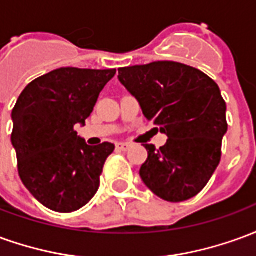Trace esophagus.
Returning a JSON list of instances; mask_svg holds the SVG:
<instances>
[{"mask_svg": "<svg viewBox=\"0 0 256 256\" xmlns=\"http://www.w3.org/2000/svg\"><path fill=\"white\" fill-rule=\"evenodd\" d=\"M116 148L119 150H124V152H126V150H128L132 148V144H130V142H118Z\"/></svg>", "mask_w": 256, "mask_h": 256, "instance_id": "1", "label": "esophagus"}]
</instances>
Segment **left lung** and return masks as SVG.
<instances>
[{"label": "left lung", "instance_id": "obj_1", "mask_svg": "<svg viewBox=\"0 0 256 256\" xmlns=\"http://www.w3.org/2000/svg\"><path fill=\"white\" fill-rule=\"evenodd\" d=\"M118 71L144 116L168 137L159 150L144 145L148 159L140 170L144 184L166 202L194 198L220 164L228 132L226 102L218 84L198 68L177 62Z\"/></svg>", "mask_w": 256, "mask_h": 256}]
</instances>
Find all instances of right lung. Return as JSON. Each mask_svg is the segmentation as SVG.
<instances>
[{
    "mask_svg": "<svg viewBox=\"0 0 256 256\" xmlns=\"http://www.w3.org/2000/svg\"><path fill=\"white\" fill-rule=\"evenodd\" d=\"M116 70L58 68L34 79L12 110V144L22 182L48 208L72 212L100 186L115 145L89 146L75 124L90 116L100 92Z\"/></svg>",
    "mask_w": 256,
    "mask_h": 256,
    "instance_id": "add662e5",
    "label": "right lung"
}]
</instances>
